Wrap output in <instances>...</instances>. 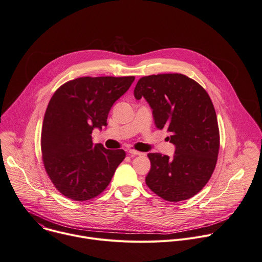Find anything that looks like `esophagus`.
Masks as SVG:
<instances>
[{
	"mask_svg": "<svg viewBox=\"0 0 262 262\" xmlns=\"http://www.w3.org/2000/svg\"><path fill=\"white\" fill-rule=\"evenodd\" d=\"M128 154H129L132 157H134V156H141V155H142L141 151H138V150H136V149H129V150H128Z\"/></svg>",
	"mask_w": 262,
	"mask_h": 262,
	"instance_id": "34e87169",
	"label": "esophagus"
}]
</instances>
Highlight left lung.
<instances>
[{
	"label": "left lung",
	"mask_w": 262,
	"mask_h": 262,
	"mask_svg": "<svg viewBox=\"0 0 262 262\" xmlns=\"http://www.w3.org/2000/svg\"><path fill=\"white\" fill-rule=\"evenodd\" d=\"M134 94L147 100L156 126L167 128L176 145L173 158L148 154L146 185L167 202L194 196L209 182L220 151L217 117L208 93L186 75L169 73L140 78Z\"/></svg>",
	"instance_id": "left-lung-1"
}]
</instances>
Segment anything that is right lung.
Here are the masks:
<instances>
[{
	"label": "right lung",
	"instance_id": "add662e5",
	"mask_svg": "<svg viewBox=\"0 0 262 262\" xmlns=\"http://www.w3.org/2000/svg\"><path fill=\"white\" fill-rule=\"evenodd\" d=\"M134 76L79 77L60 85L47 106L40 137L45 170L58 191L76 202L99 195L124 158L123 149L93 144L94 127L106 125L116 100Z\"/></svg>",
	"mask_w": 262,
	"mask_h": 262
}]
</instances>
